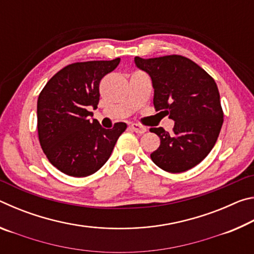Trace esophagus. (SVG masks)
Listing matches in <instances>:
<instances>
[{
    "label": "esophagus",
    "mask_w": 254,
    "mask_h": 254,
    "mask_svg": "<svg viewBox=\"0 0 254 254\" xmlns=\"http://www.w3.org/2000/svg\"><path fill=\"white\" fill-rule=\"evenodd\" d=\"M130 127L132 128L133 131L136 132L137 134H142V133L147 132V127H143V126H141V124H139V123H132L131 126H130Z\"/></svg>",
    "instance_id": "1"
}]
</instances>
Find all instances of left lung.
I'll use <instances>...</instances> for the list:
<instances>
[{"label": "left lung", "mask_w": 254, "mask_h": 254, "mask_svg": "<svg viewBox=\"0 0 254 254\" xmlns=\"http://www.w3.org/2000/svg\"><path fill=\"white\" fill-rule=\"evenodd\" d=\"M134 62L151 77L154 109L175 121L170 134L162 127L150 128L160 137L150 157L168 173L191 169L207 157L220 134L224 114L216 83L196 63L179 55L135 57Z\"/></svg>", "instance_id": "left-lung-1"}]
</instances>
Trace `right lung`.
<instances>
[{"instance_id":"obj_1","label":"right lung","mask_w":254,"mask_h":254,"mask_svg":"<svg viewBox=\"0 0 254 254\" xmlns=\"http://www.w3.org/2000/svg\"><path fill=\"white\" fill-rule=\"evenodd\" d=\"M120 58L70 64L49 79L37 105L38 135L53 166L71 177H86L109 160L127 123L104 128L91 122V107L100 101V81L113 71Z\"/></svg>"}]
</instances>
